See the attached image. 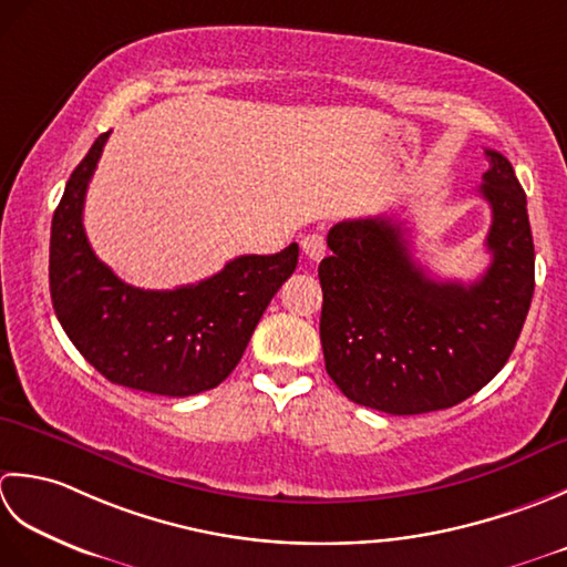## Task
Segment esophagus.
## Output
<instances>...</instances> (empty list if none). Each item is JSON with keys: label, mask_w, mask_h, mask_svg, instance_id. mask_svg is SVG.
Listing matches in <instances>:
<instances>
[{"label": "esophagus", "mask_w": 567, "mask_h": 567, "mask_svg": "<svg viewBox=\"0 0 567 567\" xmlns=\"http://www.w3.org/2000/svg\"><path fill=\"white\" fill-rule=\"evenodd\" d=\"M300 249H303V254L310 261H320L326 257V237L318 233H310L300 239Z\"/></svg>", "instance_id": "obj_1"}]
</instances>
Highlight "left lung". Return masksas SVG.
<instances>
[{
    "label": "left lung",
    "mask_w": 567,
    "mask_h": 567,
    "mask_svg": "<svg viewBox=\"0 0 567 567\" xmlns=\"http://www.w3.org/2000/svg\"><path fill=\"white\" fill-rule=\"evenodd\" d=\"M489 161L492 264L477 281H435L415 264L394 217L344 219L320 261L326 369L350 401L391 415L450 409L487 386L509 360L534 298L526 193L509 161Z\"/></svg>",
    "instance_id": "left-lung-1"
}]
</instances>
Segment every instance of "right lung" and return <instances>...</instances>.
<instances>
[{
  "label": "right lung",
  "mask_w": 567,
  "mask_h": 567,
  "mask_svg": "<svg viewBox=\"0 0 567 567\" xmlns=\"http://www.w3.org/2000/svg\"><path fill=\"white\" fill-rule=\"evenodd\" d=\"M110 132L100 134L65 183L51 225L53 310L78 352L110 379L158 396H193L233 374L264 310L293 274L298 245L247 254L173 291L124 284L92 251L83 205Z\"/></svg>",
  "instance_id": "1"
}]
</instances>
